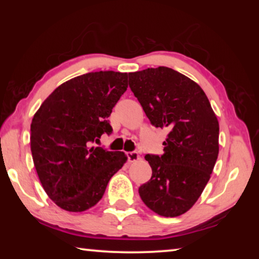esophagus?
Segmentation results:
<instances>
[{"instance_id": "1", "label": "esophagus", "mask_w": 259, "mask_h": 259, "mask_svg": "<svg viewBox=\"0 0 259 259\" xmlns=\"http://www.w3.org/2000/svg\"><path fill=\"white\" fill-rule=\"evenodd\" d=\"M126 156H128V161L129 162H136V161H138L140 159L137 152H129V153H126Z\"/></svg>"}]
</instances>
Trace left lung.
<instances>
[{"instance_id": "8db88e82", "label": "left lung", "mask_w": 259, "mask_h": 259, "mask_svg": "<svg viewBox=\"0 0 259 259\" xmlns=\"http://www.w3.org/2000/svg\"><path fill=\"white\" fill-rule=\"evenodd\" d=\"M129 85L151 123L169 130L163 155L145 156L152 177L139 195L160 216H181L202 194L216 163L217 116L198 83L172 68L129 73Z\"/></svg>"}]
</instances>
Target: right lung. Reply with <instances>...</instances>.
<instances>
[{
    "label": "right lung",
    "mask_w": 259,
    "mask_h": 259,
    "mask_svg": "<svg viewBox=\"0 0 259 259\" xmlns=\"http://www.w3.org/2000/svg\"><path fill=\"white\" fill-rule=\"evenodd\" d=\"M126 88V73H87L56 88L34 114V165L42 187L59 208L82 212L94 207L128 160L123 152L91 146L104 133H112L107 119Z\"/></svg>",
    "instance_id": "add662e5"
}]
</instances>
